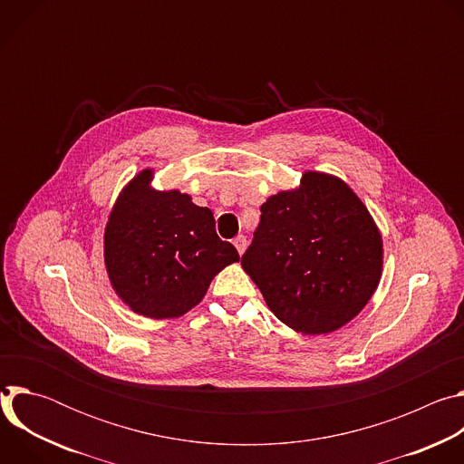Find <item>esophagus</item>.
I'll list each match as a JSON object with an SVG mask.
<instances>
[{
    "label": "esophagus",
    "instance_id": "esophagus-1",
    "mask_svg": "<svg viewBox=\"0 0 464 464\" xmlns=\"http://www.w3.org/2000/svg\"><path fill=\"white\" fill-rule=\"evenodd\" d=\"M233 246L237 247V251L242 255L244 251H246V247H247V240H246V237L244 235H238L235 240H233Z\"/></svg>",
    "mask_w": 464,
    "mask_h": 464
}]
</instances>
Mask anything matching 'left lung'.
I'll use <instances>...</instances> for the list:
<instances>
[{"label": "left lung", "mask_w": 464, "mask_h": 464, "mask_svg": "<svg viewBox=\"0 0 464 464\" xmlns=\"http://www.w3.org/2000/svg\"><path fill=\"white\" fill-rule=\"evenodd\" d=\"M260 213L242 268L276 317L304 336L353 321L383 266L382 233L358 194L338 176L306 170Z\"/></svg>", "instance_id": "8db88e82"}]
</instances>
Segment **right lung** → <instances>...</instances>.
<instances>
[{
  "label": "right lung",
  "instance_id": "1",
  "mask_svg": "<svg viewBox=\"0 0 464 464\" xmlns=\"http://www.w3.org/2000/svg\"><path fill=\"white\" fill-rule=\"evenodd\" d=\"M152 179L154 169H143L119 192L104 227V266L130 310L174 319L200 303L215 276L240 256L218 238L211 209L178 188H154Z\"/></svg>",
  "mask_w": 464,
  "mask_h": 464
}]
</instances>
